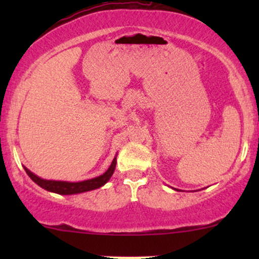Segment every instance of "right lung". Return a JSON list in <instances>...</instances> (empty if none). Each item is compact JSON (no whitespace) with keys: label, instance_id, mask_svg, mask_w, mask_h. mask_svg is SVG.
<instances>
[{"label":"right lung","instance_id":"obj_1","mask_svg":"<svg viewBox=\"0 0 259 259\" xmlns=\"http://www.w3.org/2000/svg\"><path fill=\"white\" fill-rule=\"evenodd\" d=\"M115 164H117V157L113 159L111 167L108 168V170L105 174L100 175V177L94 178V179L80 181V183H67V181H55V180H44L41 178L36 177L35 174H32L29 169H25L26 174L31 178L32 181L37 184L38 186H41L42 189L47 190V191L56 192L59 195H73V194H80V192H86L90 191V190L99 189L102 185L111 179L113 171L115 169Z\"/></svg>","mask_w":259,"mask_h":259}]
</instances>
